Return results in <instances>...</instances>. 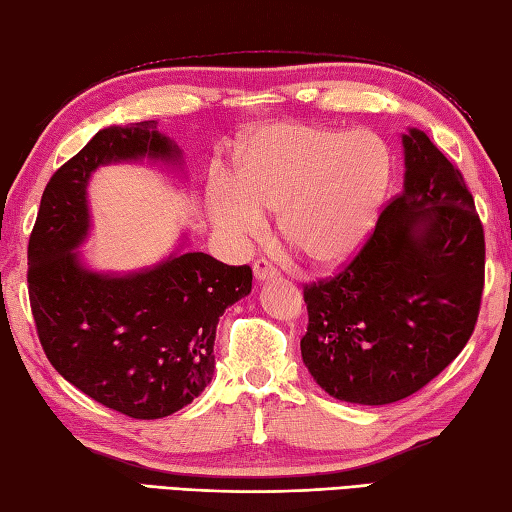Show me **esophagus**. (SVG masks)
<instances>
[{
    "label": "esophagus",
    "mask_w": 512,
    "mask_h": 512,
    "mask_svg": "<svg viewBox=\"0 0 512 512\" xmlns=\"http://www.w3.org/2000/svg\"><path fill=\"white\" fill-rule=\"evenodd\" d=\"M253 273H255V279H257L259 284L268 282V279H277L279 277L277 268L270 264V262H266V259H257V262L253 264Z\"/></svg>",
    "instance_id": "34e87169"
}]
</instances>
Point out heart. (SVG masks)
Masks as SVG:
<instances>
[{
  "label": "heart",
  "instance_id": "heart-1",
  "mask_svg": "<svg viewBox=\"0 0 512 512\" xmlns=\"http://www.w3.org/2000/svg\"><path fill=\"white\" fill-rule=\"evenodd\" d=\"M393 184V153L373 130L273 126L237 148L233 177L206 186L213 226L233 244L279 233L310 266L353 259L373 233Z\"/></svg>",
  "mask_w": 512,
  "mask_h": 512
}]
</instances>
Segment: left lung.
I'll return each mask as SVG.
<instances>
[{"instance_id": "obj_1", "label": "left lung", "mask_w": 512, "mask_h": 512, "mask_svg": "<svg viewBox=\"0 0 512 512\" xmlns=\"http://www.w3.org/2000/svg\"><path fill=\"white\" fill-rule=\"evenodd\" d=\"M404 188L342 273L304 288L302 359L339 402L384 406L462 353L484 290V228L459 170L408 128Z\"/></svg>"}]
</instances>
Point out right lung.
<instances>
[{
    "label": "right lung",
    "instance_id": "obj_1",
    "mask_svg": "<svg viewBox=\"0 0 512 512\" xmlns=\"http://www.w3.org/2000/svg\"><path fill=\"white\" fill-rule=\"evenodd\" d=\"M182 166L157 122L108 126L50 177L28 242V295L39 342L66 382L135 419H159L204 393L215 373L217 322L253 288V270L182 239L159 264L102 273L79 246L90 235L88 182L122 162Z\"/></svg>",
    "mask_w": 512,
    "mask_h": 512
}]
</instances>
